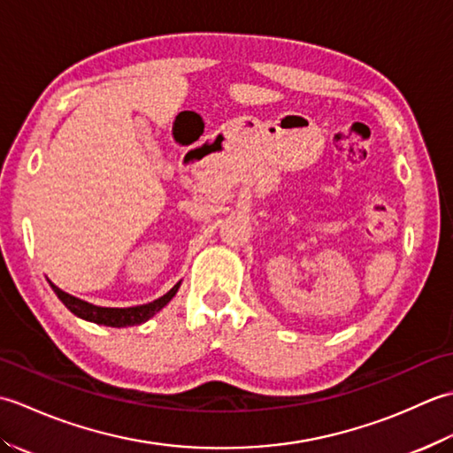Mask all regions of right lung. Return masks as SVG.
<instances>
[{"label": "right lung", "mask_w": 453, "mask_h": 453, "mask_svg": "<svg viewBox=\"0 0 453 453\" xmlns=\"http://www.w3.org/2000/svg\"><path fill=\"white\" fill-rule=\"evenodd\" d=\"M179 286H180V282L173 286L165 296H161V297H157V300H153L150 303H143V305L99 307V305H93L89 302H83V300H80V297H73L70 294L62 292L60 288L50 282V288L54 290V294L60 297V302L73 315L81 317V319H85V321H91V323H97V325H107V326H132V325H140L143 321H148L150 317L156 315L159 310H163V307H165L173 300V296L177 294Z\"/></svg>", "instance_id": "obj_1"}]
</instances>
